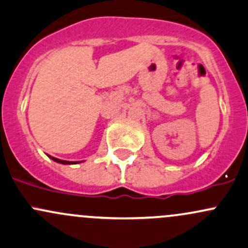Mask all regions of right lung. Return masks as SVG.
I'll return each mask as SVG.
<instances>
[{"label":"right lung","instance_id":"add662e5","mask_svg":"<svg viewBox=\"0 0 248 248\" xmlns=\"http://www.w3.org/2000/svg\"><path fill=\"white\" fill-rule=\"evenodd\" d=\"M49 158L52 159V160H54V161H57V163H59V164H65V165H66V164H77V163H80V161H67V160H62V159H58V158H54V157H51V155H48Z\"/></svg>","mask_w":248,"mask_h":248}]
</instances>
